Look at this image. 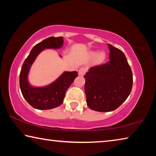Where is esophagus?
Instances as JSON below:
<instances>
[{
  "label": "esophagus",
  "mask_w": 156,
  "mask_h": 156,
  "mask_svg": "<svg viewBox=\"0 0 156 156\" xmlns=\"http://www.w3.org/2000/svg\"><path fill=\"white\" fill-rule=\"evenodd\" d=\"M86 72H87V69L85 67H83L79 69L78 74L80 76H83V75H84V73H86Z\"/></svg>",
  "instance_id": "1"
}]
</instances>
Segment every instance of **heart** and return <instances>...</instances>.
<instances>
[{
	"mask_svg": "<svg viewBox=\"0 0 156 156\" xmlns=\"http://www.w3.org/2000/svg\"><path fill=\"white\" fill-rule=\"evenodd\" d=\"M96 54V53H93V54H92L93 56H95ZM105 54L104 52H100V53H98V56H97V60H98V61L102 62L105 60Z\"/></svg>",
	"mask_w": 156,
	"mask_h": 156,
	"instance_id": "1",
	"label": "heart"
}]
</instances>
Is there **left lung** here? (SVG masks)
Returning a JSON list of instances; mask_svg holds the SVG:
<instances>
[{
    "label": "left lung",
    "mask_w": 156,
    "mask_h": 156,
    "mask_svg": "<svg viewBox=\"0 0 156 156\" xmlns=\"http://www.w3.org/2000/svg\"><path fill=\"white\" fill-rule=\"evenodd\" d=\"M109 61L92 67L84 76L87 106L100 112H112L127 98L133 85V74L124 53L108 44Z\"/></svg>",
    "instance_id": "left-lung-1"
}]
</instances>
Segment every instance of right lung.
Returning <instances> with one entry per match:
<instances>
[{
    "mask_svg": "<svg viewBox=\"0 0 156 156\" xmlns=\"http://www.w3.org/2000/svg\"><path fill=\"white\" fill-rule=\"evenodd\" d=\"M63 44L62 37H49L36 44L25 59L20 73V87L23 97L31 107L45 110L60 106L66 91L78 76L77 72H65L54 83L43 87H34L29 83L27 76L36 57L44 49H59Z\"/></svg>",
    "mask_w": 156,
    "mask_h": 156,
    "instance_id": "add662e5",
    "label": "right lung"
}]
</instances>
